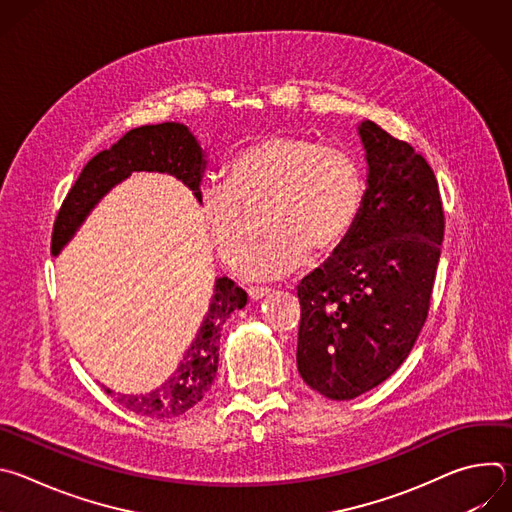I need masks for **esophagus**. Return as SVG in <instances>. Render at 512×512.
I'll return each instance as SVG.
<instances>
[{"label": "esophagus", "mask_w": 512, "mask_h": 512, "mask_svg": "<svg viewBox=\"0 0 512 512\" xmlns=\"http://www.w3.org/2000/svg\"><path fill=\"white\" fill-rule=\"evenodd\" d=\"M247 294H249V300H251V302H257V300L267 298V296L271 294V289H269V287H249Z\"/></svg>", "instance_id": "esophagus-1"}]
</instances>
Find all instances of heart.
<instances>
[{
	"instance_id": "b5f03b06",
	"label": "heart",
	"mask_w": 512,
	"mask_h": 512,
	"mask_svg": "<svg viewBox=\"0 0 512 512\" xmlns=\"http://www.w3.org/2000/svg\"><path fill=\"white\" fill-rule=\"evenodd\" d=\"M367 182L358 160L338 145L308 135L271 133L239 150L225 184L200 190L208 239L225 265L237 269L253 247L247 214H261L265 243L247 261L255 279H277L308 257L334 251L354 229Z\"/></svg>"
}]
</instances>
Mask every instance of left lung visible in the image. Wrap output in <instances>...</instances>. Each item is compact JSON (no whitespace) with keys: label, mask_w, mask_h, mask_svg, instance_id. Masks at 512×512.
Here are the masks:
<instances>
[{"label":"left lung","mask_w":512,"mask_h":512,"mask_svg":"<svg viewBox=\"0 0 512 512\" xmlns=\"http://www.w3.org/2000/svg\"><path fill=\"white\" fill-rule=\"evenodd\" d=\"M369 188L350 235L298 285V371L348 401L387 381L429 312L446 216L427 160L373 121L358 127Z\"/></svg>","instance_id":"left-lung-1"}]
</instances>
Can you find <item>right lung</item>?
Wrapping results in <instances>:
<instances>
[{
	"mask_svg": "<svg viewBox=\"0 0 512 512\" xmlns=\"http://www.w3.org/2000/svg\"><path fill=\"white\" fill-rule=\"evenodd\" d=\"M204 154L196 137L182 123L143 125L127 131L109 150L99 152L83 168L68 190L52 229V253L75 235L91 208L131 172H168L200 196ZM247 291L233 279L221 277L214 283V296L202 326L174 375L156 391L145 395H119L105 389L125 409L156 419L178 417L192 409L210 389L218 367V338L231 312L245 308Z\"/></svg>",
	"mask_w": 512,
	"mask_h": 512,
	"instance_id": "add662e5",
	"label": "right lung"
}]
</instances>
